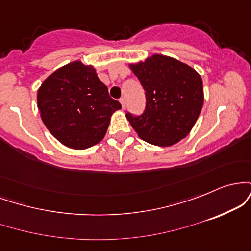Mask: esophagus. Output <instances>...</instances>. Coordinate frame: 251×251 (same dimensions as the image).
<instances>
[{
	"mask_svg": "<svg viewBox=\"0 0 251 251\" xmlns=\"http://www.w3.org/2000/svg\"><path fill=\"white\" fill-rule=\"evenodd\" d=\"M120 103H122V108L125 109V107H126V99H125V98H120Z\"/></svg>",
	"mask_w": 251,
	"mask_h": 251,
	"instance_id": "1",
	"label": "esophagus"
}]
</instances>
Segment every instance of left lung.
Returning <instances> with one entry per match:
<instances>
[{
  "mask_svg": "<svg viewBox=\"0 0 251 251\" xmlns=\"http://www.w3.org/2000/svg\"><path fill=\"white\" fill-rule=\"evenodd\" d=\"M129 67L146 97L145 109L140 116L126 113L138 135L157 146H171L185 138L203 106L200 74L185 63L159 54Z\"/></svg>",
  "mask_w": 251,
  "mask_h": 251,
  "instance_id": "1",
  "label": "left lung"
}]
</instances>
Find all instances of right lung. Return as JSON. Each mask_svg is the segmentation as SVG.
Segmentation results:
<instances>
[{"label":"right lung","mask_w":251,"mask_h":251,"mask_svg":"<svg viewBox=\"0 0 251 251\" xmlns=\"http://www.w3.org/2000/svg\"><path fill=\"white\" fill-rule=\"evenodd\" d=\"M46 127L68 148L83 150L101 142L111 116L122 108L92 66L74 61L54 72L37 91Z\"/></svg>","instance_id":"add662e5"}]
</instances>
